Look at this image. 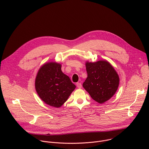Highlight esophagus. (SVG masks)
<instances>
[{
    "label": "esophagus",
    "mask_w": 149,
    "mask_h": 149,
    "mask_svg": "<svg viewBox=\"0 0 149 149\" xmlns=\"http://www.w3.org/2000/svg\"><path fill=\"white\" fill-rule=\"evenodd\" d=\"M76 85H77V87L78 88H81L82 85H81V84L80 82H77Z\"/></svg>",
    "instance_id": "1"
}]
</instances>
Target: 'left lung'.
I'll list each match as a JSON object with an SVG mask.
<instances>
[{
	"instance_id": "obj_1",
	"label": "left lung",
	"mask_w": 149,
	"mask_h": 149,
	"mask_svg": "<svg viewBox=\"0 0 149 149\" xmlns=\"http://www.w3.org/2000/svg\"><path fill=\"white\" fill-rule=\"evenodd\" d=\"M88 77L82 86L97 102L102 104L110 99L119 85V77L109 62L99 61L86 62Z\"/></svg>"
}]
</instances>
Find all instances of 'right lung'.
Listing matches in <instances>:
<instances>
[{
	"label": "right lung",
	"mask_w": 149,
	"mask_h": 149,
	"mask_svg": "<svg viewBox=\"0 0 149 149\" xmlns=\"http://www.w3.org/2000/svg\"><path fill=\"white\" fill-rule=\"evenodd\" d=\"M75 87L69 77L62 72L61 64L56 62L41 67L35 79V89L39 97L56 108L68 100Z\"/></svg>",
	"instance_id": "obj_1"
}]
</instances>
